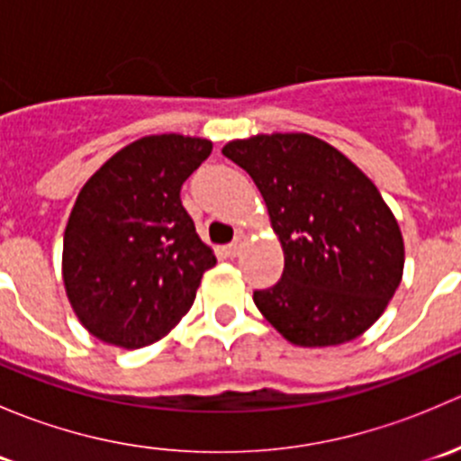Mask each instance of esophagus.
Masks as SVG:
<instances>
[{
    "mask_svg": "<svg viewBox=\"0 0 461 461\" xmlns=\"http://www.w3.org/2000/svg\"><path fill=\"white\" fill-rule=\"evenodd\" d=\"M245 243H248V236H236V240L234 243H230V245H225V254L227 257H231V258H236L240 254V249L245 248Z\"/></svg>",
    "mask_w": 461,
    "mask_h": 461,
    "instance_id": "esophagus-1",
    "label": "esophagus"
}]
</instances>
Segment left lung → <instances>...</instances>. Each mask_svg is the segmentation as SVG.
<instances>
[{
  "label": "left lung",
  "instance_id": "1",
  "mask_svg": "<svg viewBox=\"0 0 461 461\" xmlns=\"http://www.w3.org/2000/svg\"><path fill=\"white\" fill-rule=\"evenodd\" d=\"M222 156L252 176L281 240V281L254 303L290 343L339 346L384 314L403 274V239L373 180L308 133L231 140Z\"/></svg>",
  "mask_w": 461,
  "mask_h": 461
}]
</instances>
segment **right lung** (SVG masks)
<instances>
[{"mask_svg":"<svg viewBox=\"0 0 461 461\" xmlns=\"http://www.w3.org/2000/svg\"><path fill=\"white\" fill-rule=\"evenodd\" d=\"M212 153L203 138L162 133L127 144L77 194L62 276L77 319L111 346H149L187 314L216 265L180 201Z\"/></svg>","mask_w":461,"mask_h":461,"instance_id":"right-lung-1","label":"right lung"}]
</instances>
